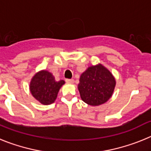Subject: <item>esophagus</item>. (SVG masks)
<instances>
[{"mask_svg":"<svg viewBox=\"0 0 151 151\" xmlns=\"http://www.w3.org/2000/svg\"><path fill=\"white\" fill-rule=\"evenodd\" d=\"M66 82L69 84H73L74 83V79H69V78H67V79H66Z\"/></svg>","mask_w":151,"mask_h":151,"instance_id":"obj_1","label":"esophagus"}]
</instances>
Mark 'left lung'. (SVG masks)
I'll return each instance as SVG.
<instances>
[{"mask_svg": "<svg viewBox=\"0 0 151 151\" xmlns=\"http://www.w3.org/2000/svg\"><path fill=\"white\" fill-rule=\"evenodd\" d=\"M116 80L106 67L97 64L88 68L80 76L78 89L82 101L91 106H99L112 97Z\"/></svg>", "mask_w": 151, "mask_h": 151, "instance_id": "left-lung-1", "label": "left lung"}]
</instances>
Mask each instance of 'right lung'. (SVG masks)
Wrapping results in <instances>:
<instances>
[{
	"instance_id": "right-lung-1",
	"label": "right lung",
	"mask_w": 151,
	"mask_h": 151,
	"mask_svg": "<svg viewBox=\"0 0 151 151\" xmlns=\"http://www.w3.org/2000/svg\"><path fill=\"white\" fill-rule=\"evenodd\" d=\"M63 80L56 81L52 73L47 70H41L35 75L29 85L31 94L37 101L45 105H48L55 101L57 94Z\"/></svg>"
}]
</instances>
